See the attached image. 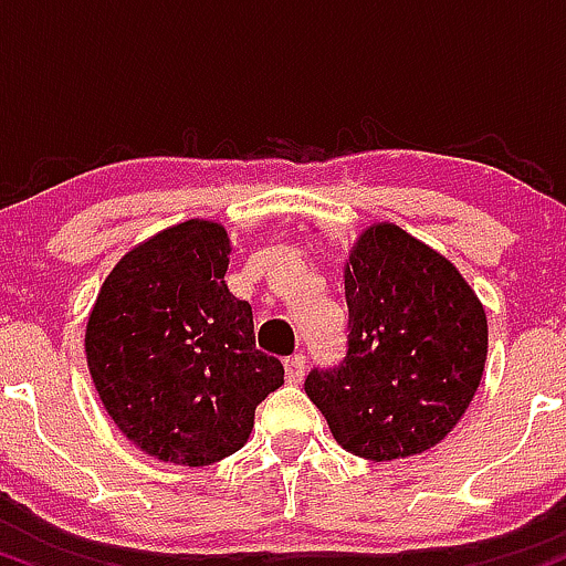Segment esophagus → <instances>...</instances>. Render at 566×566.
Masks as SVG:
<instances>
[{"instance_id":"34e87169","label":"esophagus","mask_w":566,"mask_h":566,"mask_svg":"<svg viewBox=\"0 0 566 566\" xmlns=\"http://www.w3.org/2000/svg\"><path fill=\"white\" fill-rule=\"evenodd\" d=\"M304 364H307V360H304V355H291V358H285V360H283V366H285V382L300 385L302 377H304Z\"/></svg>"}]
</instances>
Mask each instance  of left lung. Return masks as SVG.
<instances>
[{"instance_id":"1","label":"left lung","mask_w":566,"mask_h":566,"mask_svg":"<svg viewBox=\"0 0 566 566\" xmlns=\"http://www.w3.org/2000/svg\"><path fill=\"white\" fill-rule=\"evenodd\" d=\"M347 355L304 392L342 449L390 462L433 449L462 420L486 364V313L460 270L390 221L345 259Z\"/></svg>"}]
</instances>
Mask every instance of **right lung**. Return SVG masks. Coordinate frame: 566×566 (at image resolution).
<instances>
[{
	"mask_svg": "<svg viewBox=\"0 0 566 566\" xmlns=\"http://www.w3.org/2000/svg\"><path fill=\"white\" fill-rule=\"evenodd\" d=\"M232 240L219 221L160 230L114 264L85 328L95 390L144 454L202 468L249 441L283 364L256 350L251 304L227 289Z\"/></svg>",
	"mask_w": 566,
	"mask_h": 566,
	"instance_id": "obj_1",
	"label": "right lung"
}]
</instances>
